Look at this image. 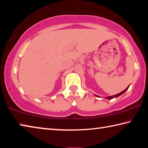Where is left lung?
I'll return each mask as SVG.
<instances>
[{
  "label": "left lung",
  "mask_w": 148,
  "mask_h": 148,
  "mask_svg": "<svg viewBox=\"0 0 148 148\" xmlns=\"http://www.w3.org/2000/svg\"><path fill=\"white\" fill-rule=\"evenodd\" d=\"M129 88V87H127L126 89L125 90H124L123 91H122L121 92H120V93H119V94H117V95H113V96H110V97H105L106 99H113V98H116V97H119V96H120V95H122L123 94V93H124L127 90H128V88ZM95 96H97V97H99V96H97V95H95Z\"/></svg>",
  "instance_id": "8db88e82"
}]
</instances>
